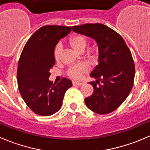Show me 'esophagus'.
<instances>
[{"mask_svg":"<svg viewBox=\"0 0 150 150\" xmlns=\"http://www.w3.org/2000/svg\"><path fill=\"white\" fill-rule=\"evenodd\" d=\"M72 85L73 86H82L83 85V83H81V82H75V81H73L72 82Z\"/></svg>","mask_w":150,"mask_h":150,"instance_id":"esophagus-1","label":"esophagus"}]
</instances>
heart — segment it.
Returning a JSON list of instances; mask_svg holds the SVG:
<instances>
[{"instance_id":"b5f03b06","label":"heart","mask_w":150,"mask_h":150,"mask_svg":"<svg viewBox=\"0 0 150 150\" xmlns=\"http://www.w3.org/2000/svg\"><path fill=\"white\" fill-rule=\"evenodd\" d=\"M69 45L72 47V48L78 53H83L86 50L88 44V40L85 36L81 34H75L72 36L69 40ZM95 50V47H92L90 51L92 53ZM62 46L59 44L56 45L54 50V57L56 61H59L62 58ZM88 68L85 64H78L72 66L69 68L67 71V74L70 78L75 80L81 79L83 74L88 72Z\"/></svg>"}]
</instances>
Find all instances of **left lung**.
I'll return each instance as SVG.
<instances>
[{
    "label": "left lung",
    "instance_id": "obj_1",
    "mask_svg": "<svg viewBox=\"0 0 150 150\" xmlns=\"http://www.w3.org/2000/svg\"><path fill=\"white\" fill-rule=\"evenodd\" d=\"M72 30L91 37L98 45L99 64L90 75L97 81L89 83L94 91L85 98L86 105L97 114H109L122 104L133 88L135 65L130 49L118 33L103 24L87 23Z\"/></svg>",
    "mask_w": 150,
    "mask_h": 150
}]
</instances>
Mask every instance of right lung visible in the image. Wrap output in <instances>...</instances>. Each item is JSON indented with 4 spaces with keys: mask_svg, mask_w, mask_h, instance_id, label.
I'll use <instances>...</instances> for the list:
<instances>
[{
    "mask_svg": "<svg viewBox=\"0 0 150 150\" xmlns=\"http://www.w3.org/2000/svg\"><path fill=\"white\" fill-rule=\"evenodd\" d=\"M72 27L45 25L33 33L20 55L17 84L25 103L35 114L50 116L61 108L65 92L72 81L63 78L57 84L48 79L56 63L55 47Z\"/></svg>",
    "mask_w": 150,
    "mask_h": 150,
    "instance_id": "1",
    "label": "right lung"
}]
</instances>
